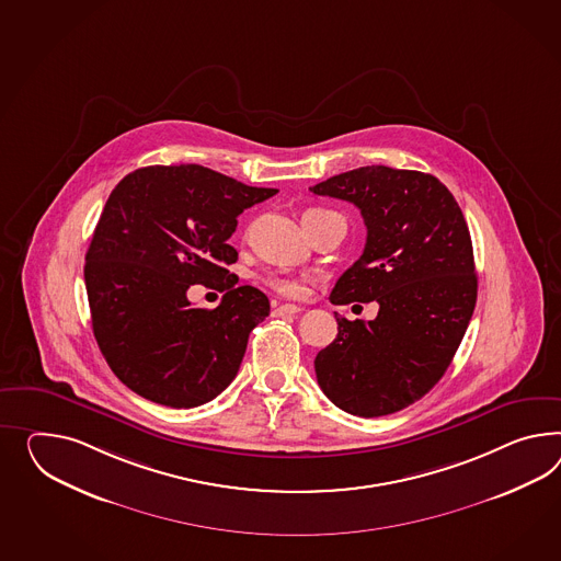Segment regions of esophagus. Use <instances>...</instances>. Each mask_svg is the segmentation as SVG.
Here are the masks:
<instances>
[{"mask_svg": "<svg viewBox=\"0 0 561 561\" xmlns=\"http://www.w3.org/2000/svg\"><path fill=\"white\" fill-rule=\"evenodd\" d=\"M299 311H301V307H297V305H278V307H274L273 316H295Z\"/></svg>", "mask_w": 561, "mask_h": 561, "instance_id": "obj_1", "label": "esophagus"}]
</instances>
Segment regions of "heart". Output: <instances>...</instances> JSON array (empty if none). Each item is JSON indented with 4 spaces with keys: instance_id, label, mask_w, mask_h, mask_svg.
Here are the masks:
<instances>
[{
    "instance_id": "b5f03b06",
    "label": "heart",
    "mask_w": 561,
    "mask_h": 561,
    "mask_svg": "<svg viewBox=\"0 0 561 561\" xmlns=\"http://www.w3.org/2000/svg\"><path fill=\"white\" fill-rule=\"evenodd\" d=\"M323 214H330L328 209H307L305 214H302V219L305 217H317L323 216ZM266 285L276 290L278 295H283V297H301L302 293H305V287H302L301 280L299 278H293V276H283V274H271L268 278H266Z\"/></svg>"
}]
</instances>
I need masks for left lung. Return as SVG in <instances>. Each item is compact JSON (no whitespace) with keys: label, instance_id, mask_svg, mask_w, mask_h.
Instances as JSON below:
<instances>
[{"label":"left lung","instance_id":"left-lung-1","mask_svg":"<svg viewBox=\"0 0 561 561\" xmlns=\"http://www.w3.org/2000/svg\"><path fill=\"white\" fill-rule=\"evenodd\" d=\"M311 191L354 203L368 231L330 301L380 305L373 321L335 313L337 337L317 354V382L345 413H397L439 382L474 313L466 219L446 185L419 171L359 167Z\"/></svg>","mask_w":561,"mask_h":561}]
</instances>
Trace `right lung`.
Listing matches in <instances>:
<instances>
[{"label": "right lung", "instance_id": "1", "mask_svg": "<svg viewBox=\"0 0 561 561\" xmlns=\"http://www.w3.org/2000/svg\"><path fill=\"white\" fill-rule=\"evenodd\" d=\"M276 193L199 164L145 167L115 185L87 250L85 287L101 354L129 390L191 409L230 387L271 302L236 285L228 240L244 209ZM193 284L227 295L202 310L186 299Z\"/></svg>", "mask_w": 561, "mask_h": 561}]
</instances>
